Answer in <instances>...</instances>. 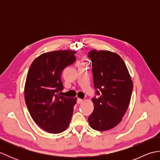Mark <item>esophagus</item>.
<instances>
[{
    "label": "esophagus",
    "instance_id": "esophagus-1",
    "mask_svg": "<svg viewBox=\"0 0 160 160\" xmlns=\"http://www.w3.org/2000/svg\"><path fill=\"white\" fill-rule=\"evenodd\" d=\"M83 100H82V99H80V98H78V99L77 100V103L78 104H82V102H83Z\"/></svg>",
    "mask_w": 160,
    "mask_h": 160
}]
</instances>
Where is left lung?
<instances>
[{
	"label": "left lung",
	"mask_w": 160,
	"mask_h": 160,
	"mask_svg": "<svg viewBox=\"0 0 160 160\" xmlns=\"http://www.w3.org/2000/svg\"><path fill=\"white\" fill-rule=\"evenodd\" d=\"M93 84L98 98H93V112L88 118L91 127L104 131L122 121L130 103L132 82L127 66L118 53L91 50Z\"/></svg>",
	"instance_id": "left-lung-1"
}]
</instances>
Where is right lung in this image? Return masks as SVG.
Masks as SVG:
<instances>
[{
    "instance_id": "1",
    "label": "right lung",
    "mask_w": 160,
    "mask_h": 160,
    "mask_svg": "<svg viewBox=\"0 0 160 160\" xmlns=\"http://www.w3.org/2000/svg\"><path fill=\"white\" fill-rule=\"evenodd\" d=\"M76 51L44 53L33 61L25 84V100L36 123L50 133H60L69 127L77 98L61 96L63 69L76 61Z\"/></svg>"
}]
</instances>
